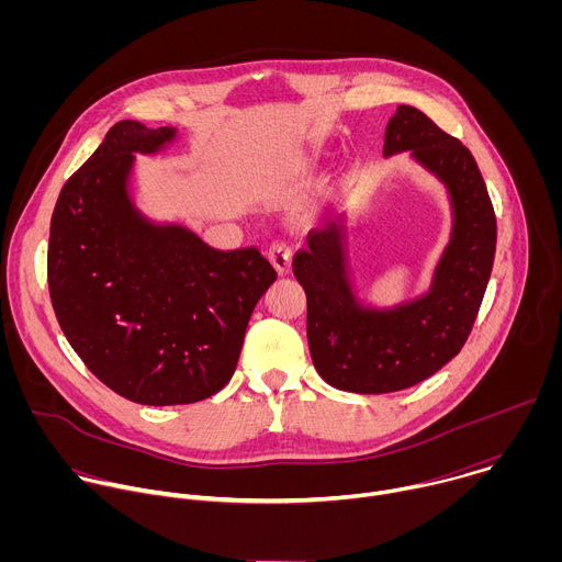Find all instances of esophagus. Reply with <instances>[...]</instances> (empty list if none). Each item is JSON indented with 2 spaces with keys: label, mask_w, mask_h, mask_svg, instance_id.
<instances>
[{
  "label": "esophagus",
  "mask_w": 562,
  "mask_h": 562,
  "mask_svg": "<svg viewBox=\"0 0 562 562\" xmlns=\"http://www.w3.org/2000/svg\"><path fill=\"white\" fill-rule=\"evenodd\" d=\"M269 260H271V265L278 269V273H289V269H291V256H293V249H291V245L289 243H284V239H278V243H273L271 247H269Z\"/></svg>",
  "instance_id": "obj_1"
}]
</instances>
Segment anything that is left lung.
Returning <instances> with one entry per match:
<instances>
[{
  "mask_svg": "<svg viewBox=\"0 0 562 562\" xmlns=\"http://www.w3.org/2000/svg\"><path fill=\"white\" fill-rule=\"evenodd\" d=\"M412 150L451 193L456 224L431 291L393 311H362L349 291L338 224L311 231L293 256L306 293V338L317 373L356 393L414 386L464 347L496 256V213L471 150L414 106H397L384 155Z\"/></svg>",
  "mask_w": 562,
  "mask_h": 562,
  "instance_id": "left-lung-1",
  "label": "left lung"
}]
</instances>
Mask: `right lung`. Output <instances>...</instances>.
Segmentation results:
<instances>
[{
	"mask_svg": "<svg viewBox=\"0 0 562 562\" xmlns=\"http://www.w3.org/2000/svg\"><path fill=\"white\" fill-rule=\"evenodd\" d=\"M173 128L117 122L61 187L48 239L57 323L89 371L139 405H189L233 375L249 317L278 271L258 247L217 251L128 202L133 150Z\"/></svg>",
	"mask_w": 562,
	"mask_h": 562,
	"instance_id": "add662e5",
	"label": "right lung"
}]
</instances>
